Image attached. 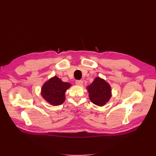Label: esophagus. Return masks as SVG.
I'll list each match as a JSON object with an SVG mask.
<instances>
[{"label": "esophagus", "mask_w": 156, "mask_h": 156, "mask_svg": "<svg viewBox=\"0 0 156 156\" xmlns=\"http://www.w3.org/2000/svg\"><path fill=\"white\" fill-rule=\"evenodd\" d=\"M75 83H76L77 85L81 86V85H83V82L82 80H77V81H75Z\"/></svg>", "instance_id": "1"}]
</instances>
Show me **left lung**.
<instances>
[{
	"mask_svg": "<svg viewBox=\"0 0 156 156\" xmlns=\"http://www.w3.org/2000/svg\"><path fill=\"white\" fill-rule=\"evenodd\" d=\"M89 98L94 104L104 105L111 97V88L105 80L97 77L87 87Z\"/></svg>",
	"mask_w": 156,
	"mask_h": 156,
	"instance_id": "8db88e82",
	"label": "left lung"
}]
</instances>
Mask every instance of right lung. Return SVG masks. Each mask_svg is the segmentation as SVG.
Segmentation results:
<instances>
[{
	"instance_id": "obj_1",
	"label": "right lung",
	"mask_w": 156,
	"mask_h": 156,
	"mask_svg": "<svg viewBox=\"0 0 156 156\" xmlns=\"http://www.w3.org/2000/svg\"><path fill=\"white\" fill-rule=\"evenodd\" d=\"M71 84L62 81L55 76L44 83L41 88V96L45 101L53 105H59L65 101V92Z\"/></svg>"
}]
</instances>
